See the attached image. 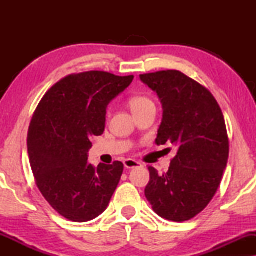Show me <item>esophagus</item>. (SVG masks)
Instances as JSON below:
<instances>
[{"mask_svg": "<svg viewBox=\"0 0 256 256\" xmlns=\"http://www.w3.org/2000/svg\"><path fill=\"white\" fill-rule=\"evenodd\" d=\"M124 164L126 169H134V168H138L141 166V163L138 162V160H132V158L126 160Z\"/></svg>", "mask_w": 256, "mask_h": 256, "instance_id": "obj_1", "label": "esophagus"}]
</instances>
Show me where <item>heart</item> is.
<instances>
[{"label": "heart", "instance_id": "heart-1", "mask_svg": "<svg viewBox=\"0 0 256 256\" xmlns=\"http://www.w3.org/2000/svg\"><path fill=\"white\" fill-rule=\"evenodd\" d=\"M128 104L134 114H138L140 112L146 110V108L155 107L154 101L149 96H143V94H138V96H132L129 98Z\"/></svg>", "mask_w": 256, "mask_h": 256}]
</instances>
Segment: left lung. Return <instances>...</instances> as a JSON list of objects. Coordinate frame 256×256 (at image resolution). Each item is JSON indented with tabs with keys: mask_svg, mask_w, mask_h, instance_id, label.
I'll list each match as a JSON object with an SVG mask.
<instances>
[{
	"mask_svg": "<svg viewBox=\"0 0 256 256\" xmlns=\"http://www.w3.org/2000/svg\"><path fill=\"white\" fill-rule=\"evenodd\" d=\"M140 79L155 90L163 120L155 143L174 144L168 172L148 166L144 194L157 214L182 222L194 218L214 197L230 152L224 114L205 86L176 70L146 73Z\"/></svg>",
	"mask_w": 256,
	"mask_h": 256,
	"instance_id": "8db88e82",
	"label": "left lung"
}]
</instances>
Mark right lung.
<instances>
[{"label": "right lung", "mask_w": 256, "mask_h": 256, "mask_svg": "<svg viewBox=\"0 0 256 256\" xmlns=\"http://www.w3.org/2000/svg\"><path fill=\"white\" fill-rule=\"evenodd\" d=\"M132 79L104 71L73 73L45 93L32 115L28 152L34 182L52 208L71 222L100 216L118 188L124 164L96 168L87 152L93 136L104 134L107 104Z\"/></svg>", "instance_id": "obj_1"}]
</instances>
